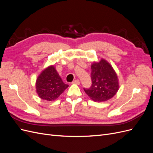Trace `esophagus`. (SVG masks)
Instances as JSON below:
<instances>
[{
    "label": "esophagus",
    "instance_id": "esophagus-1",
    "mask_svg": "<svg viewBox=\"0 0 153 153\" xmlns=\"http://www.w3.org/2000/svg\"><path fill=\"white\" fill-rule=\"evenodd\" d=\"M72 84H77V85H79L80 84V80H74L73 82H72Z\"/></svg>",
    "mask_w": 153,
    "mask_h": 153
}]
</instances>
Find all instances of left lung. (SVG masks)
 Instances as JSON below:
<instances>
[{"mask_svg":"<svg viewBox=\"0 0 153 153\" xmlns=\"http://www.w3.org/2000/svg\"><path fill=\"white\" fill-rule=\"evenodd\" d=\"M92 85L84 89L85 93L94 101H107L114 97L119 90V80L112 66L106 60L101 59L91 65Z\"/></svg>","mask_w":153,"mask_h":153,"instance_id":"obj_1","label":"left lung"}]
</instances>
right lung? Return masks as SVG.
I'll use <instances>...</instances> for the list:
<instances>
[{
	"instance_id": "1",
	"label": "right lung",
	"mask_w": 153,
	"mask_h": 153,
	"mask_svg": "<svg viewBox=\"0 0 153 153\" xmlns=\"http://www.w3.org/2000/svg\"><path fill=\"white\" fill-rule=\"evenodd\" d=\"M68 86L62 82L53 65L43 69L36 82V92L39 98L49 101L56 100Z\"/></svg>"
}]
</instances>
